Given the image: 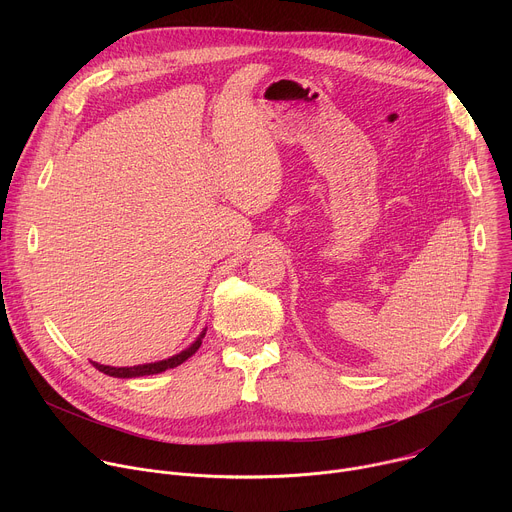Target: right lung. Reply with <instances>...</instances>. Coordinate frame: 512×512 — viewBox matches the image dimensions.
Returning <instances> with one entry per match:
<instances>
[{
    "label": "right lung",
    "instance_id": "right-lung-1",
    "mask_svg": "<svg viewBox=\"0 0 512 512\" xmlns=\"http://www.w3.org/2000/svg\"><path fill=\"white\" fill-rule=\"evenodd\" d=\"M206 334V328L198 334V338L188 346L184 348L182 352L170 356V358H164V360H158V362H145V364H135V367H107V364H99V362H93L95 369H99L101 373L109 375V377H117V379H135V377H148V375H158V373H164L168 369H174L178 367V364L186 362L202 344V338Z\"/></svg>",
    "mask_w": 512,
    "mask_h": 512
}]
</instances>
